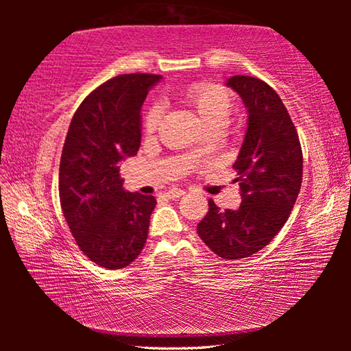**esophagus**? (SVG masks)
Masks as SVG:
<instances>
[{
  "label": "esophagus",
  "mask_w": 351,
  "mask_h": 351,
  "mask_svg": "<svg viewBox=\"0 0 351 351\" xmlns=\"http://www.w3.org/2000/svg\"><path fill=\"white\" fill-rule=\"evenodd\" d=\"M182 195H186V190H181V189H170L167 193H165V197H169L170 199H176L182 197Z\"/></svg>",
  "instance_id": "1"
}]
</instances>
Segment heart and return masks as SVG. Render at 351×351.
I'll use <instances>...</instances> for the list:
<instances>
[{"mask_svg":"<svg viewBox=\"0 0 351 351\" xmlns=\"http://www.w3.org/2000/svg\"><path fill=\"white\" fill-rule=\"evenodd\" d=\"M184 100H186L190 108L197 112L199 121L204 123V127L209 130V132H217V130L223 128L226 123H228L230 112H232L234 108L232 97L229 96V93L226 91L224 88L210 85V83H197V85L189 86L187 90L184 91ZM161 106H152V108L147 111L144 121L145 132H156L159 122H161ZM203 144H197L192 148V152L195 154L203 153Z\"/></svg>","mask_w":351,"mask_h":351,"instance_id":"obj_1","label":"heart"}]
</instances>
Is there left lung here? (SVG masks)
<instances>
[{
    "instance_id": "1",
    "label": "left lung",
    "mask_w": 351,
    "mask_h": 351,
    "mask_svg": "<svg viewBox=\"0 0 351 351\" xmlns=\"http://www.w3.org/2000/svg\"><path fill=\"white\" fill-rule=\"evenodd\" d=\"M226 86L247 110L245 141L234 162L241 204L237 210H219L209 199L197 232L218 257L237 260L263 249L287 223L300 192L304 158L288 110L268 83L234 75Z\"/></svg>"
}]
</instances>
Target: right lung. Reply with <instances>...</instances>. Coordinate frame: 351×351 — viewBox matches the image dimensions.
Masks as SVG:
<instances>
[{
  "label": "right lung",
  "mask_w": 351,
  "mask_h": 351,
  "mask_svg": "<svg viewBox=\"0 0 351 351\" xmlns=\"http://www.w3.org/2000/svg\"><path fill=\"white\" fill-rule=\"evenodd\" d=\"M122 74L80 104L64 139L58 190L64 219L80 251L106 269L125 268L141 254L156 206L152 195L123 189L119 169L141 145V106L161 80Z\"/></svg>",
  "instance_id": "add662e5"
}]
</instances>
